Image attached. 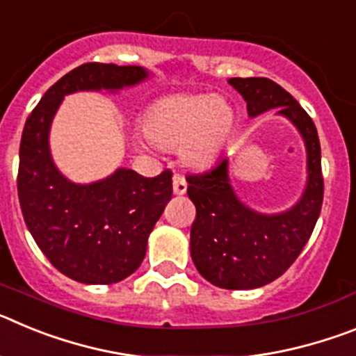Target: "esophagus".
I'll list each match as a JSON object with an SVG mask.
<instances>
[{
	"instance_id": "34e87169",
	"label": "esophagus",
	"mask_w": 356,
	"mask_h": 356,
	"mask_svg": "<svg viewBox=\"0 0 356 356\" xmlns=\"http://www.w3.org/2000/svg\"><path fill=\"white\" fill-rule=\"evenodd\" d=\"M172 193L176 196H181V194L187 193V181L181 175H175L172 176Z\"/></svg>"
}]
</instances>
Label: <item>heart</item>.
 Returning <instances> with one entry per match:
<instances>
[{"instance_id":"heart-1","label":"heart","mask_w":356,"mask_h":356,"mask_svg":"<svg viewBox=\"0 0 356 356\" xmlns=\"http://www.w3.org/2000/svg\"><path fill=\"white\" fill-rule=\"evenodd\" d=\"M235 127V112L221 97L175 94L147 108L144 135L162 149L181 151L193 168H205L226 146Z\"/></svg>"}]
</instances>
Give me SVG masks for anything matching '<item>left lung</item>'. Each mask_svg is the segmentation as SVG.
<instances>
[{"label":"left lung","instance_id":"1","mask_svg":"<svg viewBox=\"0 0 356 356\" xmlns=\"http://www.w3.org/2000/svg\"><path fill=\"white\" fill-rule=\"evenodd\" d=\"M251 118L276 108L291 119L307 146L308 180L291 210L264 216L248 209L229 185L228 159L205 172L187 175V194L196 207L191 228V257L200 275L221 289L244 291L271 284L300 257L323 207L325 181L321 144L312 118L269 78H229Z\"/></svg>","mask_w":356,"mask_h":356}]
</instances>
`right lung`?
I'll return each instance as SVG.
<instances>
[{
    "label": "right lung",
    "mask_w": 356,
    "mask_h": 356,
    "mask_svg": "<svg viewBox=\"0 0 356 356\" xmlns=\"http://www.w3.org/2000/svg\"><path fill=\"white\" fill-rule=\"evenodd\" d=\"M146 78L139 65L89 62L51 85L24 122L17 172L24 222L46 259L80 284H118L137 271L151 229L172 196V172L144 178L122 168L90 185L72 184L49 153L53 115L65 94L118 90Z\"/></svg>",
    "instance_id": "1"
}]
</instances>
